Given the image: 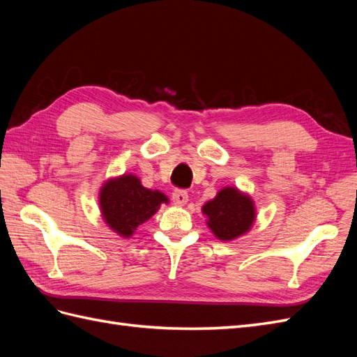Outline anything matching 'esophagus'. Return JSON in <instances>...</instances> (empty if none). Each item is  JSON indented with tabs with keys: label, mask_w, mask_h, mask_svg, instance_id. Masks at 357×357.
Here are the masks:
<instances>
[{
	"label": "esophagus",
	"mask_w": 357,
	"mask_h": 357,
	"mask_svg": "<svg viewBox=\"0 0 357 357\" xmlns=\"http://www.w3.org/2000/svg\"><path fill=\"white\" fill-rule=\"evenodd\" d=\"M172 201H174V204H177V205L188 204V201H189L188 192L183 189H176L174 192H172Z\"/></svg>",
	"instance_id": "1"
}]
</instances>
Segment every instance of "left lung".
<instances>
[{"label":"left lung","mask_w":357,"mask_h":357,"mask_svg":"<svg viewBox=\"0 0 357 357\" xmlns=\"http://www.w3.org/2000/svg\"><path fill=\"white\" fill-rule=\"evenodd\" d=\"M207 225L218 240L232 241L252 229L256 220L255 202L250 195L226 186L211 201L202 205Z\"/></svg>","instance_id":"obj_1"}]
</instances>
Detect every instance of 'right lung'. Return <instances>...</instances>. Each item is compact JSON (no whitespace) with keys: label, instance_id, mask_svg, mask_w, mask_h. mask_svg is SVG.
I'll return each instance as SVG.
<instances>
[{"label":"right lung","instance_id":"1","mask_svg":"<svg viewBox=\"0 0 357 357\" xmlns=\"http://www.w3.org/2000/svg\"><path fill=\"white\" fill-rule=\"evenodd\" d=\"M160 204H168L165 193L144 188L134 174L109 178L100 189L102 219L123 238L132 236L138 226L159 210Z\"/></svg>","mask_w":357,"mask_h":357}]
</instances>
